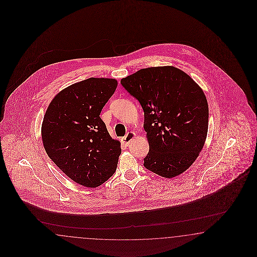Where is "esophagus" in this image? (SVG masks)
Segmentation results:
<instances>
[{"instance_id":"obj_1","label":"esophagus","mask_w":257,"mask_h":257,"mask_svg":"<svg viewBox=\"0 0 257 257\" xmlns=\"http://www.w3.org/2000/svg\"><path fill=\"white\" fill-rule=\"evenodd\" d=\"M135 137H136V134H135V133H128L125 137H123V138L121 139V141H122V143L125 144L126 146H128V145L132 142V140L135 139Z\"/></svg>"}]
</instances>
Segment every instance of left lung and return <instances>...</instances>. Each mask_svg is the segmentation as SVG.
<instances>
[{"label":"left lung","mask_w":257,"mask_h":257,"mask_svg":"<svg viewBox=\"0 0 257 257\" xmlns=\"http://www.w3.org/2000/svg\"><path fill=\"white\" fill-rule=\"evenodd\" d=\"M120 84L144 111L150 151L143 166L166 178L187 171L208 130V104L201 87L174 67L142 69Z\"/></svg>","instance_id":"8db88e82"}]
</instances>
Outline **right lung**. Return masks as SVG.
Returning a JSON list of instances; mask_svg holds the SVG:
<instances>
[{
    "label": "right lung",
    "instance_id": "add662e5",
    "mask_svg": "<svg viewBox=\"0 0 257 257\" xmlns=\"http://www.w3.org/2000/svg\"><path fill=\"white\" fill-rule=\"evenodd\" d=\"M108 78H89L68 86L51 101L41 135L47 155L70 179L86 187L101 186L115 173L120 143L100 117L117 88Z\"/></svg>",
    "mask_w": 257,
    "mask_h": 257
}]
</instances>
